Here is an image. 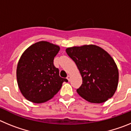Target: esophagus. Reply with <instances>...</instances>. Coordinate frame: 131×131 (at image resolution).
Segmentation results:
<instances>
[{
	"label": "esophagus",
	"instance_id": "34e87169",
	"mask_svg": "<svg viewBox=\"0 0 131 131\" xmlns=\"http://www.w3.org/2000/svg\"><path fill=\"white\" fill-rule=\"evenodd\" d=\"M67 79H68L69 81H70V80H71V76L68 75V77H67Z\"/></svg>",
	"mask_w": 131,
	"mask_h": 131
}]
</instances>
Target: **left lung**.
<instances>
[{"mask_svg": "<svg viewBox=\"0 0 131 131\" xmlns=\"http://www.w3.org/2000/svg\"><path fill=\"white\" fill-rule=\"evenodd\" d=\"M66 52L77 65L83 78L77 93L91 103L104 102L117 88L119 71L114 60L96 45L68 48Z\"/></svg>", "mask_w": 131, "mask_h": 131, "instance_id": "8db88e82", "label": "left lung"}]
</instances>
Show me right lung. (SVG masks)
Here are the masks:
<instances>
[{"instance_id":"1","label":"right lung","mask_w":131,"mask_h":131,"mask_svg":"<svg viewBox=\"0 0 131 131\" xmlns=\"http://www.w3.org/2000/svg\"><path fill=\"white\" fill-rule=\"evenodd\" d=\"M60 47L47 41L31 45L23 53L17 67V81L24 97L34 103H43L51 99L67 79L59 75L54 59Z\"/></svg>"}]
</instances>
